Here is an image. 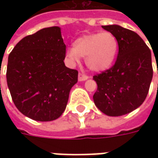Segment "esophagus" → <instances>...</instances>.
<instances>
[{
    "instance_id": "34e87169",
    "label": "esophagus",
    "mask_w": 158,
    "mask_h": 158,
    "mask_svg": "<svg viewBox=\"0 0 158 158\" xmlns=\"http://www.w3.org/2000/svg\"><path fill=\"white\" fill-rule=\"evenodd\" d=\"M88 78H89L88 76L85 75V74H83L81 73H79V81H85V80H87Z\"/></svg>"
}]
</instances>
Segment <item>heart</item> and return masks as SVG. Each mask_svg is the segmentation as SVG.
<instances>
[{
	"instance_id": "heart-1",
	"label": "heart",
	"mask_w": 158,
	"mask_h": 158,
	"mask_svg": "<svg viewBox=\"0 0 158 158\" xmlns=\"http://www.w3.org/2000/svg\"><path fill=\"white\" fill-rule=\"evenodd\" d=\"M118 52V41L113 33L104 31L84 35L76 39L73 47L67 51V56L78 62L85 57L87 67L94 72H102L111 68Z\"/></svg>"
}]
</instances>
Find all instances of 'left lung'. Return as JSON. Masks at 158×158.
<instances>
[{
    "label": "left lung",
    "instance_id": "8db88e82",
    "mask_svg": "<svg viewBox=\"0 0 158 158\" xmlns=\"http://www.w3.org/2000/svg\"><path fill=\"white\" fill-rule=\"evenodd\" d=\"M118 41L115 64L95 75L97 90L93 96L98 109L118 117L137 109L146 99L153 75L152 53L139 35L117 24L102 26Z\"/></svg>",
    "mask_w": 158,
    "mask_h": 158
}]
</instances>
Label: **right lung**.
Masks as SVG:
<instances>
[{
	"label": "right lung",
	"mask_w": 158,
	"mask_h": 158,
	"mask_svg": "<svg viewBox=\"0 0 158 158\" xmlns=\"http://www.w3.org/2000/svg\"><path fill=\"white\" fill-rule=\"evenodd\" d=\"M66 45L57 26L45 28L22 39L9 54L6 81L19 112L48 122L65 111L78 71L67 68Z\"/></svg>",
	"instance_id": "right-lung-1"
}]
</instances>
